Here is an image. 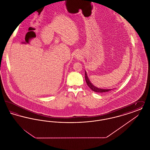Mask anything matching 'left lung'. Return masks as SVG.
<instances>
[{
  "instance_id": "8db88e82",
  "label": "left lung",
  "mask_w": 150,
  "mask_h": 150,
  "mask_svg": "<svg viewBox=\"0 0 150 150\" xmlns=\"http://www.w3.org/2000/svg\"><path fill=\"white\" fill-rule=\"evenodd\" d=\"M85 79H86V83L87 84L88 86L95 92L97 93H104V92H108L110 91H111V89H100V88H98L97 87H96L95 86H93V84L91 83V81H89V79L87 76V74L86 72L85 71Z\"/></svg>"
}]
</instances>
